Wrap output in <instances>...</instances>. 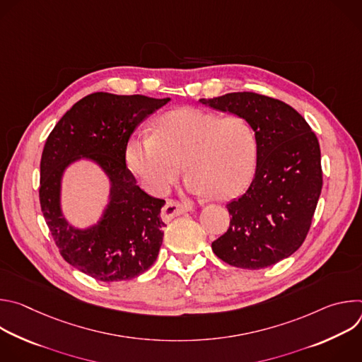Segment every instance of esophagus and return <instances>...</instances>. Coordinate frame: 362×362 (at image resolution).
<instances>
[{"label":"esophagus","mask_w":362,"mask_h":362,"mask_svg":"<svg viewBox=\"0 0 362 362\" xmlns=\"http://www.w3.org/2000/svg\"><path fill=\"white\" fill-rule=\"evenodd\" d=\"M192 206L187 203H182V202H176V200H168L165 208L162 209V219L169 222L173 218L185 214V212H190Z\"/></svg>","instance_id":"34e87169"}]
</instances>
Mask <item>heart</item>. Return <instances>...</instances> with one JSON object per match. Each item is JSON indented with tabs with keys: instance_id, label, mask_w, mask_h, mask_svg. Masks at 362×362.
Here are the masks:
<instances>
[{
	"instance_id": "1",
	"label": "heart",
	"mask_w": 362,
	"mask_h": 362,
	"mask_svg": "<svg viewBox=\"0 0 362 362\" xmlns=\"http://www.w3.org/2000/svg\"><path fill=\"white\" fill-rule=\"evenodd\" d=\"M257 154L250 123L196 107L165 113L154 133H134L126 146V162L143 186L163 194L183 170L186 189L225 200L250 182Z\"/></svg>"
}]
</instances>
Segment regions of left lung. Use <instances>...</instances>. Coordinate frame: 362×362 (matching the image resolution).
<instances>
[{
    "label": "left lung",
    "mask_w": 362,
    "mask_h": 362,
    "mask_svg": "<svg viewBox=\"0 0 362 362\" xmlns=\"http://www.w3.org/2000/svg\"><path fill=\"white\" fill-rule=\"evenodd\" d=\"M199 101L245 117L257 141L255 177L226 204L229 229L212 249L236 268L275 265L299 249L311 228L322 189L318 139L295 109L264 94L240 91Z\"/></svg>",
    "instance_id": "1"
}]
</instances>
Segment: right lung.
<instances>
[{"label":"right lung","instance_id":"add662e5","mask_svg":"<svg viewBox=\"0 0 362 362\" xmlns=\"http://www.w3.org/2000/svg\"><path fill=\"white\" fill-rule=\"evenodd\" d=\"M169 100L103 91L88 94L60 119L44 144L38 192L42 216L64 261L97 281L133 279L159 255L165 200L137 186L126 166V146L136 126ZM80 157L100 164L112 183L105 215L84 231L69 226L59 208L62 172Z\"/></svg>","mask_w":362,"mask_h":362}]
</instances>
